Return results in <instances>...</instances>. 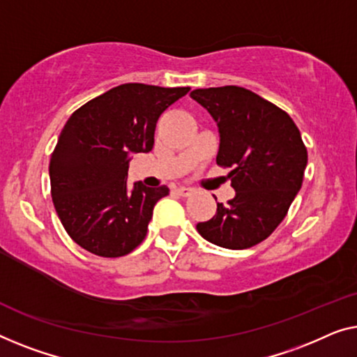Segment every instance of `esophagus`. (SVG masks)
<instances>
[{"label": "esophagus", "instance_id": "34e87169", "mask_svg": "<svg viewBox=\"0 0 357 357\" xmlns=\"http://www.w3.org/2000/svg\"><path fill=\"white\" fill-rule=\"evenodd\" d=\"M174 190H176L179 195H183V197H189V195H192L194 192V189L185 188V185H178V188H174Z\"/></svg>", "mask_w": 357, "mask_h": 357}]
</instances>
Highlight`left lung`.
<instances>
[{
    "label": "left lung",
    "instance_id": "1",
    "mask_svg": "<svg viewBox=\"0 0 357 357\" xmlns=\"http://www.w3.org/2000/svg\"><path fill=\"white\" fill-rule=\"evenodd\" d=\"M190 97L217 123V163L233 168L227 178L236 190L228 205L217 204L213 218L197 223L199 234L225 249L252 248L283 222L303 185L307 150L299 129L248 89H195Z\"/></svg>",
    "mask_w": 357,
    "mask_h": 357
}]
</instances>
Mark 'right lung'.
<instances>
[{"label":"right lung","instance_id":"right-lung-1","mask_svg":"<svg viewBox=\"0 0 357 357\" xmlns=\"http://www.w3.org/2000/svg\"><path fill=\"white\" fill-rule=\"evenodd\" d=\"M189 87L118 85L71 114L50 160L54 208L74 243L100 257H121L142 243L167 185H128L134 153L153 149L155 126Z\"/></svg>","mask_w":357,"mask_h":357}]
</instances>
